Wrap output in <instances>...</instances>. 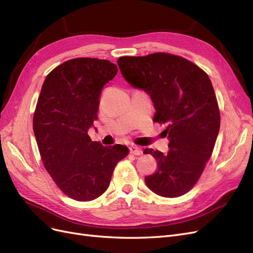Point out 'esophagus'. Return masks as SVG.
Masks as SVG:
<instances>
[{"label":"esophagus","instance_id":"esophagus-1","mask_svg":"<svg viewBox=\"0 0 253 253\" xmlns=\"http://www.w3.org/2000/svg\"><path fill=\"white\" fill-rule=\"evenodd\" d=\"M129 153H131V154H133V155L138 156V155L141 154L142 151L139 147H137V145H131V147H129Z\"/></svg>","mask_w":253,"mask_h":253}]
</instances>
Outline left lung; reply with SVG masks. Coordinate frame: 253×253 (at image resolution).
Here are the masks:
<instances>
[{
  "label": "left lung",
  "mask_w": 253,
  "mask_h": 253,
  "mask_svg": "<svg viewBox=\"0 0 253 253\" xmlns=\"http://www.w3.org/2000/svg\"><path fill=\"white\" fill-rule=\"evenodd\" d=\"M117 62L126 81L151 96L154 121L165 125L169 138L168 154L143 151L158 166L144 181L160 196H181L200 179L219 131L218 104L208 75L191 61L166 52L120 57Z\"/></svg>",
  "instance_id": "1"
}]
</instances>
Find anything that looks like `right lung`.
<instances>
[{
  "instance_id": "1",
  "label": "right lung",
  "mask_w": 253,
  "mask_h": 253,
  "mask_svg": "<svg viewBox=\"0 0 253 253\" xmlns=\"http://www.w3.org/2000/svg\"><path fill=\"white\" fill-rule=\"evenodd\" d=\"M117 72L109 60H68L47 75L38 99L33 126L43 165L75 201L103 194L115 167L128 154L126 145L103 147L87 134L98 118L101 89Z\"/></svg>"
}]
</instances>
